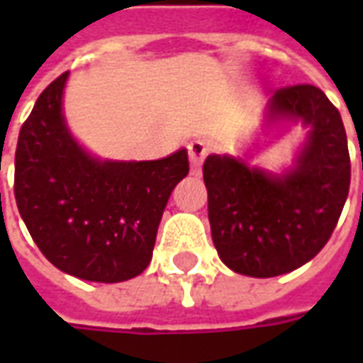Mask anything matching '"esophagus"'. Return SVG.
Segmentation results:
<instances>
[{
	"instance_id": "1",
	"label": "esophagus",
	"mask_w": 363,
	"mask_h": 363,
	"mask_svg": "<svg viewBox=\"0 0 363 363\" xmlns=\"http://www.w3.org/2000/svg\"><path fill=\"white\" fill-rule=\"evenodd\" d=\"M208 155V145L202 140H192L189 143V159L190 167H192V174L200 173V167H202V161Z\"/></svg>"
}]
</instances>
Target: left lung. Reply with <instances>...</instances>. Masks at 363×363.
Wrapping results in <instances>:
<instances>
[{
    "mask_svg": "<svg viewBox=\"0 0 363 363\" xmlns=\"http://www.w3.org/2000/svg\"><path fill=\"white\" fill-rule=\"evenodd\" d=\"M307 130L294 163L281 173L243 157L208 155V220L223 264L252 278L288 274L327 245L350 189V155L340 112L313 85L278 89L260 130Z\"/></svg>",
    "mask_w": 363,
    "mask_h": 363,
    "instance_id": "8db88e82",
    "label": "left lung"
}]
</instances>
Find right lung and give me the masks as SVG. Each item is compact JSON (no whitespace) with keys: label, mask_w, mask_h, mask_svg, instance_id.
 Listing matches in <instances>:
<instances>
[{"label":"right lung","mask_w":363,"mask_h":363,"mask_svg":"<svg viewBox=\"0 0 363 363\" xmlns=\"http://www.w3.org/2000/svg\"><path fill=\"white\" fill-rule=\"evenodd\" d=\"M67 74L46 87L15 151V200L36 247L62 272L114 284L151 262L169 196L189 174V153L155 161L99 159L64 116Z\"/></svg>","instance_id":"1"}]
</instances>
